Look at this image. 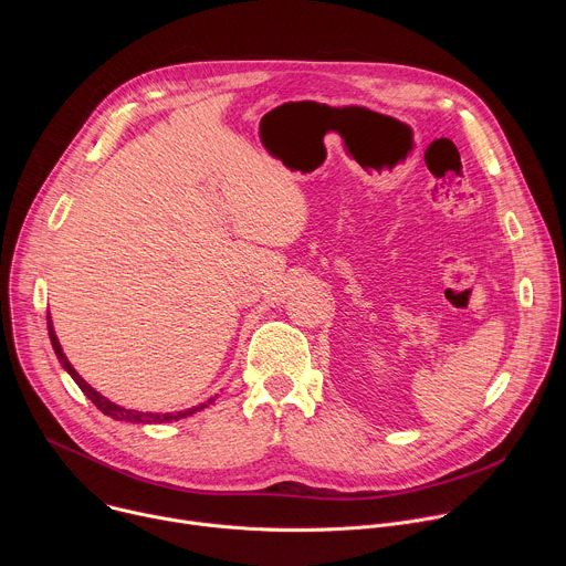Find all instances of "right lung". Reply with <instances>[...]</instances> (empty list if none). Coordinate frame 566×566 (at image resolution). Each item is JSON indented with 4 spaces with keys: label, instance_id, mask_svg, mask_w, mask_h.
Listing matches in <instances>:
<instances>
[{
    "label": "right lung",
    "instance_id": "1",
    "mask_svg": "<svg viewBox=\"0 0 566 566\" xmlns=\"http://www.w3.org/2000/svg\"><path fill=\"white\" fill-rule=\"evenodd\" d=\"M49 338H51V345H53V349H55L57 360H60V363H62V367L73 376V380L77 382V387L83 389V394L94 402V406H96L103 415H107V417H112V419H116V421H127V423H166V421H168V423H170V421H179V419L190 417V415H195L197 410L206 408L203 402H201L199 408H190V410H186V412H177V415H151V412L125 410V408L116 406V402L107 400L105 396H101L92 385H87L83 378L77 376V371L71 367V363H69V360H66V356L62 354V347H60V343H57V336H55V332H53V327H51V317H49ZM208 402H212V398H210Z\"/></svg>",
    "mask_w": 566,
    "mask_h": 566
}]
</instances>
